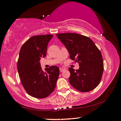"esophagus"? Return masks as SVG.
I'll return each instance as SVG.
<instances>
[{
  "mask_svg": "<svg viewBox=\"0 0 121 121\" xmlns=\"http://www.w3.org/2000/svg\"><path fill=\"white\" fill-rule=\"evenodd\" d=\"M65 68H62V67H60V72H63L64 71H65Z\"/></svg>",
  "mask_w": 121,
  "mask_h": 121,
  "instance_id": "1",
  "label": "esophagus"
}]
</instances>
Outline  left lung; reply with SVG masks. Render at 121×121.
<instances>
[{"label": "left lung", "instance_id": "1", "mask_svg": "<svg viewBox=\"0 0 121 121\" xmlns=\"http://www.w3.org/2000/svg\"><path fill=\"white\" fill-rule=\"evenodd\" d=\"M65 45L72 60L79 64L75 71L69 68V82L75 89L87 92L95 89L100 82L103 73L102 56L94 42L89 37L75 33L56 34Z\"/></svg>", "mask_w": 121, "mask_h": 121}]
</instances>
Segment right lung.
Segmentation results:
<instances>
[{
	"label": "right lung",
	"instance_id": "right-lung-1",
	"mask_svg": "<svg viewBox=\"0 0 121 121\" xmlns=\"http://www.w3.org/2000/svg\"><path fill=\"white\" fill-rule=\"evenodd\" d=\"M52 35H36L26 41L21 48L17 70L22 84L28 94L44 98L53 92L59 75V68L52 66L42 71L40 60L45 57Z\"/></svg>",
	"mask_w": 121,
	"mask_h": 121
}]
</instances>
